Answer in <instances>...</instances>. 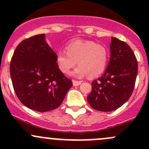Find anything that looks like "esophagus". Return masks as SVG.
<instances>
[{"mask_svg":"<svg viewBox=\"0 0 149 149\" xmlns=\"http://www.w3.org/2000/svg\"><path fill=\"white\" fill-rule=\"evenodd\" d=\"M72 81H73V86H76L80 85L81 83V81H76V80H73Z\"/></svg>","mask_w":149,"mask_h":149,"instance_id":"esophagus-1","label":"esophagus"}]
</instances>
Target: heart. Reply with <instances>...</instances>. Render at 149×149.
I'll list each match as a JSON object with an SVG mask.
<instances>
[{"label": "heart", "mask_w": 149, "mask_h": 149, "mask_svg": "<svg viewBox=\"0 0 149 149\" xmlns=\"http://www.w3.org/2000/svg\"><path fill=\"white\" fill-rule=\"evenodd\" d=\"M66 51H59L56 55L58 68L68 74L76 65L79 66L71 73L75 77H83L89 73L97 76L104 71L107 63L108 52L104 46L92 41L77 40L69 43Z\"/></svg>", "instance_id": "b5f03b06"}]
</instances>
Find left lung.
Here are the masks:
<instances>
[{
  "instance_id": "1",
  "label": "left lung",
  "mask_w": 149,
  "mask_h": 149,
  "mask_svg": "<svg viewBox=\"0 0 149 149\" xmlns=\"http://www.w3.org/2000/svg\"><path fill=\"white\" fill-rule=\"evenodd\" d=\"M110 59L104 73L91 83L87 100L93 109L111 112L120 107L131 96L138 73V62L130 46L112 37Z\"/></svg>"
}]
</instances>
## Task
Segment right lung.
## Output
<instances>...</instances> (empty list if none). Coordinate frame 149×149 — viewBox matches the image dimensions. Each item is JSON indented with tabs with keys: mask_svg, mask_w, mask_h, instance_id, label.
Segmentation results:
<instances>
[{
	"mask_svg": "<svg viewBox=\"0 0 149 149\" xmlns=\"http://www.w3.org/2000/svg\"><path fill=\"white\" fill-rule=\"evenodd\" d=\"M13 89L24 106L37 112L58 108L73 86L56 63V53L45 34L23 40L15 49L10 63Z\"/></svg>",
	"mask_w": 149,
	"mask_h": 149,
	"instance_id": "right-lung-1",
	"label": "right lung"
}]
</instances>
